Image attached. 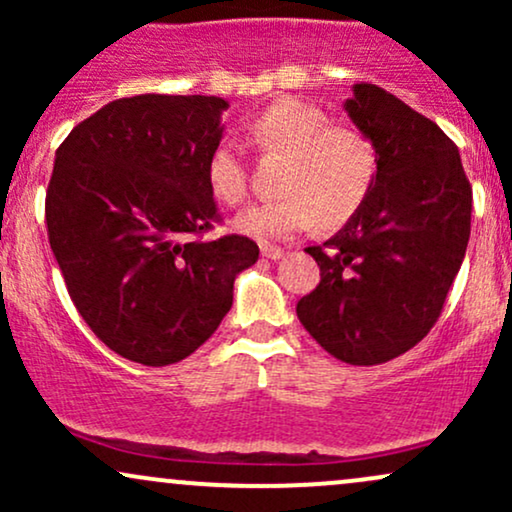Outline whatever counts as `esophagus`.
<instances>
[{"instance_id":"34e87169","label":"esophagus","mask_w":512,"mask_h":512,"mask_svg":"<svg viewBox=\"0 0 512 512\" xmlns=\"http://www.w3.org/2000/svg\"><path fill=\"white\" fill-rule=\"evenodd\" d=\"M262 257H267V260H281L284 257V248H279V245H262Z\"/></svg>"}]
</instances>
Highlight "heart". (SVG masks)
<instances>
[{"label":"heart","instance_id":"1","mask_svg":"<svg viewBox=\"0 0 512 512\" xmlns=\"http://www.w3.org/2000/svg\"><path fill=\"white\" fill-rule=\"evenodd\" d=\"M252 142L264 154H289L281 195L236 216L233 226L255 240H281L308 231L342 226L366 204L378 178V151L368 134L332 117L313 103L281 98L252 117ZM207 182L221 202L238 207L248 199L250 175L240 149L223 139L211 149Z\"/></svg>","mask_w":512,"mask_h":512}]
</instances>
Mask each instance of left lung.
<instances>
[{
	"label": "left lung",
	"mask_w": 512,
	"mask_h": 512,
	"mask_svg": "<svg viewBox=\"0 0 512 512\" xmlns=\"http://www.w3.org/2000/svg\"><path fill=\"white\" fill-rule=\"evenodd\" d=\"M344 108L375 144L378 178L337 236L305 248L320 284L296 313L327 354L378 366L419 344L443 313L467 250L472 185L455 142L392 93L356 84Z\"/></svg>",
	"instance_id": "1"
}]
</instances>
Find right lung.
Listing matches in <instances>:
<instances>
[{
	"label": "right lung",
	"mask_w": 512,
	"mask_h": 512,
	"mask_svg": "<svg viewBox=\"0 0 512 512\" xmlns=\"http://www.w3.org/2000/svg\"><path fill=\"white\" fill-rule=\"evenodd\" d=\"M226 108L216 96L120 98L55 154L50 248L79 315L129 361L168 366L197 351L260 257L245 236L204 238L221 221L207 161Z\"/></svg>",
	"instance_id": "right-lung-1"
}]
</instances>
